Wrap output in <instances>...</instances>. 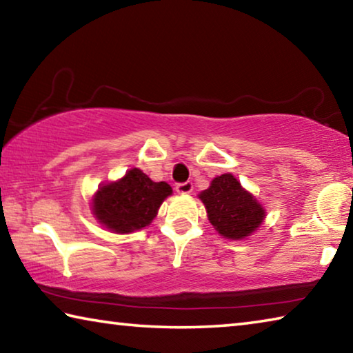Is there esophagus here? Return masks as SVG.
Segmentation results:
<instances>
[{
    "mask_svg": "<svg viewBox=\"0 0 353 353\" xmlns=\"http://www.w3.org/2000/svg\"><path fill=\"white\" fill-rule=\"evenodd\" d=\"M176 191L179 194H190L193 191V183L191 182H183L176 185Z\"/></svg>",
    "mask_w": 353,
    "mask_h": 353,
    "instance_id": "34e87169",
    "label": "esophagus"
}]
</instances>
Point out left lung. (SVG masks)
Listing matches in <instances>:
<instances>
[{"mask_svg":"<svg viewBox=\"0 0 353 353\" xmlns=\"http://www.w3.org/2000/svg\"><path fill=\"white\" fill-rule=\"evenodd\" d=\"M198 196L210 224L227 240L250 236L266 218L265 207L230 172L214 177L210 187Z\"/></svg>","mask_w":353,"mask_h":353,"instance_id":"obj_1","label":"left lung"}]
</instances>
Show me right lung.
<instances>
[{"instance_id":"right-lung-1","label":"right lung","mask_w":353,"mask_h":353,"mask_svg":"<svg viewBox=\"0 0 353 353\" xmlns=\"http://www.w3.org/2000/svg\"><path fill=\"white\" fill-rule=\"evenodd\" d=\"M172 194L166 182H154L139 168L103 183L92 198V213L113 234H130L152 223L162 202Z\"/></svg>"}]
</instances>
